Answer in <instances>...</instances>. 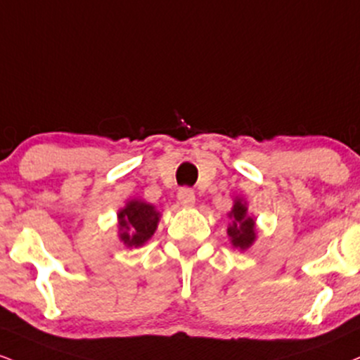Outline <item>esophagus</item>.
<instances>
[{"instance_id": "34e87169", "label": "esophagus", "mask_w": 360, "mask_h": 360, "mask_svg": "<svg viewBox=\"0 0 360 360\" xmlns=\"http://www.w3.org/2000/svg\"><path fill=\"white\" fill-rule=\"evenodd\" d=\"M177 199H179V202L184 207L194 206V201H196V198H194V191L191 188H181L179 193H177Z\"/></svg>"}]
</instances>
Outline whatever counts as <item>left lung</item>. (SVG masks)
I'll list each match as a JSON object with an SVG mask.
<instances>
[{"label": "left lung", "instance_id": "1", "mask_svg": "<svg viewBox=\"0 0 360 360\" xmlns=\"http://www.w3.org/2000/svg\"><path fill=\"white\" fill-rule=\"evenodd\" d=\"M228 216L233 219L228 226V236L231 240V245L241 251L248 250L257 240V231H255V219L248 216V207L243 199H235V205Z\"/></svg>", "mask_w": 360, "mask_h": 360}]
</instances>
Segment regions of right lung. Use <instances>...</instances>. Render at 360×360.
<instances>
[{
  "mask_svg": "<svg viewBox=\"0 0 360 360\" xmlns=\"http://www.w3.org/2000/svg\"><path fill=\"white\" fill-rule=\"evenodd\" d=\"M159 211L149 202L132 199L117 213L119 218V238L129 248L142 246L158 229Z\"/></svg>",
  "mask_w": 360,
  "mask_h": 360,
  "instance_id": "right-lung-1",
  "label": "right lung"
}]
</instances>
